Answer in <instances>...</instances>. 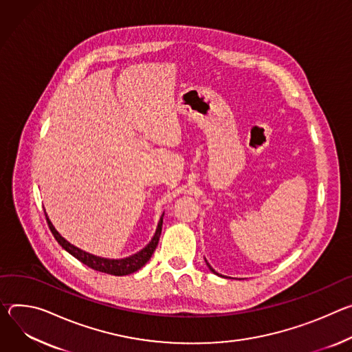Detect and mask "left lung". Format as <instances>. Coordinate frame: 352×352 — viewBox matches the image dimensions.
I'll use <instances>...</instances> for the list:
<instances>
[{
  "instance_id": "8db88e82",
  "label": "left lung",
  "mask_w": 352,
  "mask_h": 352,
  "mask_svg": "<svg viewBox=\"0 0 352 352\" xmlns=\"http://www.w3.org/2000/svg\"><path fill=\"white\" fill-rule=\"evenodd\" d=\"M206 263H207V260H206ZM207 265H208V268H210V270H211V271L214 272V274H217V272H215V270H214V268H212V267H211V265H210L208 263H207Z\"/></svg>"
}]
</instances>
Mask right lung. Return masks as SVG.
<instances>
[{
  "mask_svg": "<svg viewBox=\"0 0 352 352\" xmlns=\"http://www.w3.org/2000/svg\"><path fill=\"white\" fill-rule=\"evenodd\" d=\"M46 219H47L49 228H50V230L53 233V236L56 238V241L71 256H74L76 260H80L85 265L91 267L92 270H96V271H100V272H106V274H110V276H119L120 277V276H129V274H131V272L138 271L141 267H144L148 263V260L153 254L156 246H158V242H160V238H161L164 214H162V217H161V219L158 222V228H156V230H155V235H153L152 241L142 250H140L138 253H135V254H133L130 257H126V258H103V257H99V256H95V254L87 253V252H84L81 249H78L74 245H71L69 242H67L60 235V233L56 230V228L53 226V223L50 222L47 214H46Z\"/></svg>",
  "mask_w": 352,
  "mask_h": 352,
  "instance_id": "1",
  "label": "right lung"
}]
</instances>
